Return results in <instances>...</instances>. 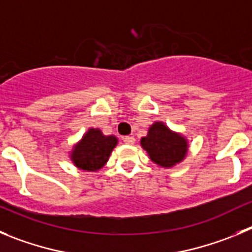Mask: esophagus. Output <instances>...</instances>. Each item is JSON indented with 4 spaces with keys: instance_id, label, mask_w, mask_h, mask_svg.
Masks as SVG:
<instances>
[{
    "instance_id": "obj_1",
    "label": "esophagus",
    "mask_w": 252,
    "mask_h": 252,
    "mask_svg": "<svg viewBox=\"0 0 252 252\" xmlns=\"http://www.w3.org/2000/svg\"><path fill=\"white\" fill-rule=\"evenodd\" d=\"M123 142L126 143V144H134V142H135V138L131 137V135H128V137L123 138Z\"/></svg>"
}]
</instances>
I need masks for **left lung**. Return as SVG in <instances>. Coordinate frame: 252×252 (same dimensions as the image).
<instances>
[{"label": "left lung", "mask_w": 252, "mask_h": 252, "mask_svg": "<svg viewBox=\"0 0 252 252\" xmlns=\"http://www.w3.org/2000/svg\"><path fill=\"white\" fill-rule=\"evenodd\" d=\"M149 158L163 168H171L184 160L188 153V140L182 134L170 130L163 122L150 126L147 137L140 140Z\"/></svg>", "instance_id": "8db88e82"}]
</instances>
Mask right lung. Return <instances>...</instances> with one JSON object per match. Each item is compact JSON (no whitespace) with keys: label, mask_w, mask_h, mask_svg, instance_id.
I'll return each instance as SVG.
<instances>
[{"label":"right lung","mask_w":252,"mask_h":252,"mask_svg":"<svg viewBox=\"0 0 252 252\" xmlns=\"http://www.w3.org/2000/svg\"><path fill=\"white\" fill-rule=\"evenodd\" d=\"M117 143L114 135H104L100 129L91 128L73 147L70 159L81 170L97 171L107 163Z\"/></svg>","instance_id":"right-lung-1"}]
</instances>
